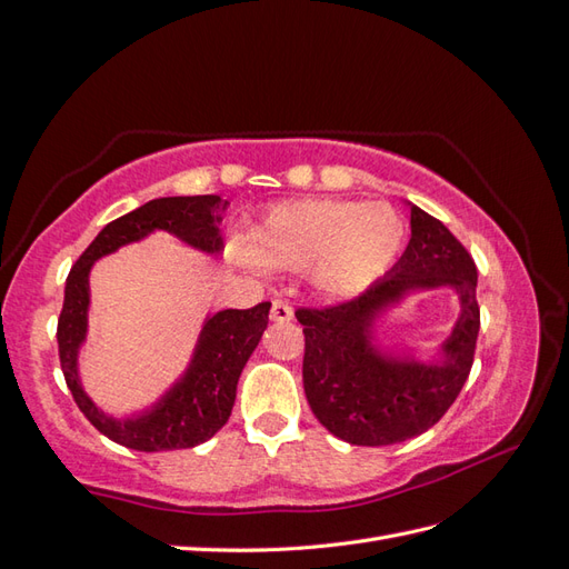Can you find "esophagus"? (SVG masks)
Masks as SVG:
<instances>
[{"label":"esophagus","mask_w":569,"mask_h":569,"mask_svg":"<svg viewBox=\"0 0 569 569\" xmlns=\"http://www.w3.org/2000/svg\"><path fill=\"white\" fill-rule=\"evenodd\" d=\"M271 320H273V322H288V320H293V308H290V302H286V300H273V306H271Z\"/></svg>","instance_id":"34e87169"}]
</instances>
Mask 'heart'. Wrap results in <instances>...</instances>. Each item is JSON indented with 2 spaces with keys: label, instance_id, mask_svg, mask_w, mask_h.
Wrapping results in <instances>:
<instances>
[{
  "label": "heart",
  "instance_id": "obj_1",
  "mask_svg": "<svg viewBox=\"0 0 569 569\" xmlns=\"http://www.w3.org/2000/svg\"><path fill=\"white\" fill-rule=\"evenodd\" d=\"M405 242V220L388 203L296 201L271 208L254 237H232L240 269L310 271L327 296L351 298L386 273Z\"/></svg>",
  "mask_w": 569,
  "mask_h": 569
}]
</instances>
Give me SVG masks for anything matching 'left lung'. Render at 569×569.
Segmentation results:
<instances>
[{"instance_id": "left-lung-1", "label": "left lung", "mask_w": 569, "mask_h": 569, "mask_svg": "<svg viewBox=\"0 0 569 569\" xmlns=\"http://www.w3.org/2000/svg\"><path fill=\"white\" fill-rule=\"evenodd\" d=\"M412 237L398 263L361 296L298 308L306 335L302 386L317 421L353 446H390L425 433L463 390L480 332L478 269L441 220L409 206ZM451 284L461 317L441 365L382 357L370 345L372 317L412 289Z\"/></svg>"}]
</instances>
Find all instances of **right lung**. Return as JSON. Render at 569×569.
<instances>
[{
	"instance_id": "add662e5",
	"label": "right lung",
	"mask_w": 569,
	"mask_h": 569,
	"mask_svg": "<svg viewBox=\"0 0 569 569\" xmlns=\"http://www.w3.org/2000/svg\"><path fill=\"white\" fill-rule=\"evenodd\" d=\"M228 206L220 196L154 198L106 224L70 269L58 317V351L64 382L91 425L111 441L133 451L154 453L193 448L224 427L234 405L237 380L269 325L271 302L208 317L193 361L177 386L140 417L113 419L87 398L77 373V351L87 337L89 271L97 259L142 240L152 230H167L201 252L218 254L222 249L220 222Z\"/></svg>"
}]
</instances>
